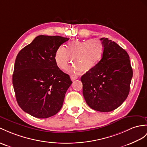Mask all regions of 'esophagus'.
Segmentation results:
<instances>
[{
	"label": "esophagus",
	"instance_id": "esophagus-1",
	"mask_svg": "<svg viewBox=\"0 0 147 147\" xmlns=\"http://www.w3.org/2000/svg\"><path fill=\"white\" fill-rule=\"evenodd\" d=\"M70 78H71V80L74 81V80H75L77 79L78 77L76 76H75V75H71V76H70Z\"/></svg>",
	"mask_w": 147,
	"mask_h": 147
}]
</instances>
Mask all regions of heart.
Masks as SVG:
<instances>
[{
	"instance_id": "obj_1",
	"label": "heart",
	"mask_w": 147,
	"mask_h": 147,
	"mask_svg": "<svg viewBox=\"0 0 147 147\" xmlns=\"http://www.w3.org/2000/svg\"><path fill=\"white\" fill-rule=\"evenodd\" d=\"M104 52L103 43L98 39L74 40L68 43L66 48L60 47L56 51L55 60L60 69H65L70 61L74 65L70 70L83 72L92 70L100 61Z\"/></svg>"
}]
</instances>
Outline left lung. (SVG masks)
I'll return each mask as SVG.
<instances>
[{"instance_id": "obj_1", "label": "left lung", "mask_w": 147, "mask_h": 147, "mask_svg": "<svg viewBox=\"0 0 147 147\" xmlns=\"http://www.w3.org/2000/svg\"><path fill=\"white\" fill-rule=\"evenodd\" d=\"M104 52L99 63L81 77L83 95L91 109L103 112L120 107L129 94L133 76L130 57L115 42L101 38Z\"/></svg>"}]
</instances>
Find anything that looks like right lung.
I'll return each mask as SVG.
<instances>
[{"label":"right lung","mask_w":147,"mask_h":147,"mask_svg":"<svg viewBox=\"0 0 147 147\" xmlns=\"http://www.w3.org/2000/svg\"><path fill=\"white\" fill-rule=\"evenodd\" d=\"M69 38L38 35L16 57L12 83L17 102L25 112L39 119L61 109L72 82L57 66L56 51Z\"/></svg>","instance_id":"obj_1"}]
</instances>
